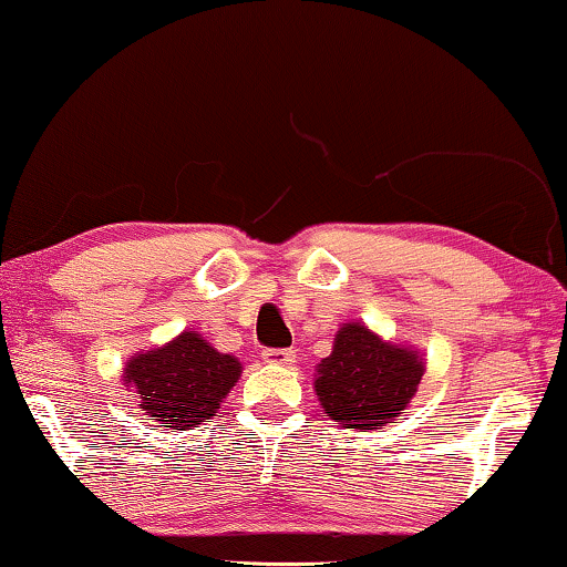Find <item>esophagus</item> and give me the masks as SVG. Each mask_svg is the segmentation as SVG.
<instances>
[{
    "instance_id": "esophagus-1",
    "label": "esophagus",
    "mask_w": 567,
    "mask_h": 567,
    "mask_svg": "<svg viewBox=\"0 0 567 567\" xmlns=\"http://www.w3.org/2000/svg\"><path fill=\"white\" fill-rule=\"evenodd\" d=\"M261 357H265L267 364H277V367H287L295 362L292 349H265Z\"/></svg>"
}]
</instances>
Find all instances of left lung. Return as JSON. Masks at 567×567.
I'll return each instance as SVG.
<instances>
[{
	"label": "left lung",
	"instance_id": "1",
	"mask_svg": "<svg viewBox=\"0 0 567 567\" xmlns=\"http://www.w3.org/2000/svg\"><path fill=\"white\" fill-rule=\"evenodd\" d=\"M421 374L424 360L411 347L382 341L362 323H344L333 352L318 364L316 395L347 429H378L405 411Z\"/></svg>",
	"mask_w": 567,
	"mask_h": 567
}]
</instances>
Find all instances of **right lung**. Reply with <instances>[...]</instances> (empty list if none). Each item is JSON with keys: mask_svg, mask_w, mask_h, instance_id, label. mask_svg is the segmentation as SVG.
I'll return each instance as SVG.
<instances>
[{"mask_svg": "<svg viewBox=\"0 0 567 567\" xmlns=\"http://www.w3.org/2000/svg\"><path fill=\"white\" fill-rule=\"evenodd\" d=\"M238 378L241 362L220 354L195 331H182L169 344L125 364V385L141 398L146 416L179 432L215 416Z\"/></svg>", "mask_w": 567, "mask_h": 567, "instance_id": "right-lung-1", "label": "right lung"}]
</instances>
